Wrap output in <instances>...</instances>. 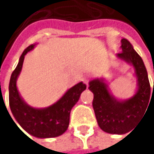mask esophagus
<instances>
[{
	"instance_id": "34e87169",
	"label": "esophagus",
	"mask_w": 154,
	"mask_h": 154,
	"mask_svg": "<svg viewBox=\"0 0 154 154\" xmlns=\"http://www.w3.org/2000/svg\"><path fill=\"white\" fill-rule=\"evenodd\" d=\"M83 81H84V83H85L86 85H88V79H86V78H85V79H83Z\"/></svg>"
}]
</instances>
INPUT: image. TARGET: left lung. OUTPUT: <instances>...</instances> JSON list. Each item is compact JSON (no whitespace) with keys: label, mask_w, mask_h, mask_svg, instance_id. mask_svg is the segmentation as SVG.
<instances>
[{"label":"left lung","mask_w":154,"mask_h":154,"mask_svg":"<svg viewBox=\"0 0 154 154\" xmlns=\"http://www.w3.org/2000/svg\"><path fill=\"white\" fill-rule=\"evenodd\" d=\"M120 42L122 52L117 54V58L133 68L136 79L134 95L127 100H119L110 92L105 79H96L88 83V88L94 94L92 106L97 124L103 131L110 134H125L133 130L145 113L149 102L154 100V85L153 90H151L143 61L127 39L122 38Z\"/></svg>","instance_id":"obj_1"}]
</instances>
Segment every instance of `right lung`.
<instances>
[{
	"label": "right lung",
	"instance_id": "add662e5",
	"mask_svg": "<svg viewBox=\"0 0 154 154\" xmlns=\"http://www.w3.org/2000/svg\"><path fill=\"white\" fill-rule=\"evenodd\" d=\"M37 44L31 45L23 52L18 65L11 75L9 84V103L16 122L30 135L40 138H54L62 135L68 128L72 108L79 101L81 93L87 88L83 82L75 84L54 102L45 108H34L28 105L17 88V79L21 74L25 54Z\"/></svg>",
	"mask_w": 154,
	"mask_h": 154
}]
</instances>
